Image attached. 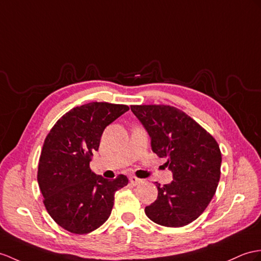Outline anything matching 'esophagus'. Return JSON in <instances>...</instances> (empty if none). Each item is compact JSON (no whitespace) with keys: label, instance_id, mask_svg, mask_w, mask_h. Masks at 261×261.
Instances as JSON below:
<instances>
[{"label":"esophagus","instance_id":"1","mask_svg":"<svg viewBox=\"0 0 261 261\" xmlns=\"http://www.w3.org/2000/svg\"><path fill=\"white\" fill-rule=\"evenodd\" d=\"M129 181H130V184H132L133 186H137V185H139V184L142 182V179L137 178V177H135V176H130L129 177Z\"/></svg>","mask_w":261,"mask_h":261}]
</instances>
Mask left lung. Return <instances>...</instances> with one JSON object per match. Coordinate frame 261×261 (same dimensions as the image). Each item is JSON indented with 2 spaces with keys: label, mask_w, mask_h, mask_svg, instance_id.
Listing matches in <instances>:
<instances>
[{
  "label": "left lung",
  "mask_w": 261,
  "mask_h": 261,
  "mask_svg": "<svg viewBox=\"0 0 261 261\" xmlns=\"http://www.w3.org/2000/svg\"><path fill=\"white\" fill-rule=\"evenodd\" d=\"M150 136L151 149L166 160L174 180L161 186L145 214L158 225L182 227L197 219L213 199L220 178L216 139L186 113L169 105H132Z\"/></svg>",
  "instance_id": "1"
}]
</instances>
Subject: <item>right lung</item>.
Masks as SVG:
<instances>
[{
  "label": "right lung",
  "instance_id": "obj_1",
  "mask_svg": "<svg viewBox=\"0 0 261 261\" xmlns=\"http://www.w3.org/2000/svg\"><path fill=\"white\" fill-rule=\"evenodd\" d=\"M128 110L106 101L74 107L44 141L37 181L47 213L65 230L84 234L97 229L110 217L116 190L128 184L125 175L110 180L90 168L106 126Z\"/></svg>",
  "mask_w": 261,
  "mask_h": 261
}]
</instances>
